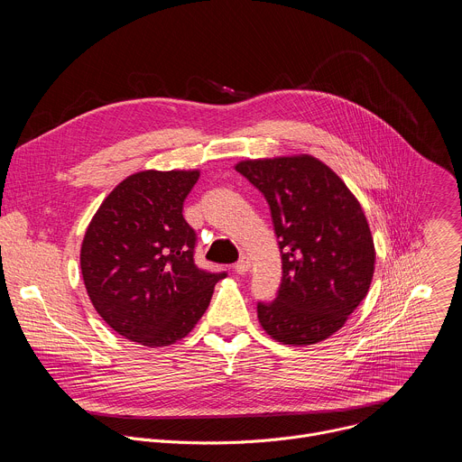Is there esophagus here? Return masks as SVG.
Listing matches in <instances>:
<instances>
[{"mask_svg":"<svg viewBox=\"0 0 462 462\" xmlns=\"http://www.w3.org/2000/svg\"><path fill=\"white\" fill-rule=\"evenodd\" d=\"M234 271L237 273V274H246L248 271H250V259L246 257V255H243L236 265H234Z\"/></svg>","mask_w":462,"mask_h":462,"instance_id":"obj_1","label":"esophagus"}]
</instances>
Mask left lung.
<instances>
[{
    "instance_id": "1",
    "label": "left lung",
    "mask_w": 462,
    "mask_h": 462,
    "mask_svg": "<svg viewBox=\"0 0 462 462\" xmlns=\"http://www.w3.org/2000/svg\"><path fill=\"white\" fill-rule=\"evenodd\" d=\"M234 168L265 195L280 239L283 278L273 303H257L263 331L291 347L331 338L374 274V243L358 199L309 153L246 159Z\"/></svg>"
}]
</instances>
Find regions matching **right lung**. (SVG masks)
<instances>
[{
  "label": "right lung",
  "mask_w": 462,
  "mask_h": 462,
  "mask_svg": "<svg viewBox=\"0 0 462 462\" xmlns=\"http://www.w3.org/2000/svg\"><path fill=\"white\" fill-rule=\"evenodd\" d=\"M201 170H143L125 177L88 225L80 269L100 318L144 347L191 333L225 274L197 269L182 203Z\"/></svg>",
  "instance_id": "add662e5"
}]
</instances>
